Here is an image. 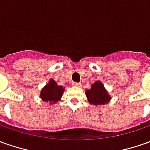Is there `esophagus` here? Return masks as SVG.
<instances>
[{
	"label": "esophagus",
	"mask_w": 150,
	"mask_h": 150,
	"mask_svg": "<svg viewBox=\"0 0 150 150\" xmlns=\"http://www.w3.org/2000/svg\"><path fill=\"white\" fill-rule=\"evenodd\" d=\"M73 86H76V87H80L81 86V84L80 83H76V82H74L73 84H72Z\"/></svg>",
	"instance_id": "1"
}]
</instances>
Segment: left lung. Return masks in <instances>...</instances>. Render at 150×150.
I'll use <instances>...</instances> for the list:
<instances>
[{
  "mask_svg": "<svg viewBox=\"0 0 150 150\" xmlns=\"http://www.w3.org/2000/svg\"><path fill=\"white\" fill-rule=\"evenodd\" d=\"M85 96L89 103L93 105H104L111 100L110 95L100 80L96 81L91 85V89L85 91Z\"/></svg>",
  "mask_w": 150,
  "mask_h": 150,
  "instance_id": "obj_1",
  "label": "left lung"
}]
</instances>
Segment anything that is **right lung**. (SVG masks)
<instances>
[{
  "label": "right lung",
  "mask_w": 150,
  "mask_h": 150,
  "mask_svg": "<svg viewBox=\"0 0 150 150\" xmlns=\"http://www.w3.org/2000/svg\"><path fill=\"white\" fill-rule=\"evenodd\" d=\"M65 88L58 84L53 79H50L49 82L41 89L40 93V98L49 105H54L60 100Z\"/></svg>",
  "instance_id": "add662e5"
}]
</instances>
